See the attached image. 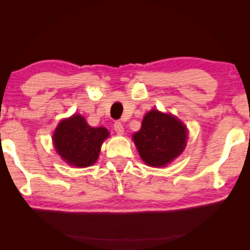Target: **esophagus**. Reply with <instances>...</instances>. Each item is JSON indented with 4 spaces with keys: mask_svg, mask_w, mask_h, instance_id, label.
Wrapping results in <instances>:
<instances>
[{
    "mask_svg": "<svg viewBox=\"0 0 250 250\" xmlns=\"http://www.w3.org/2000/svg\"><path fill=\"white\" fill-rule=\"evenodd\" d=\"M113 129H115V131L118 134H124L125 128H124V125H122L121 122L116 121L115 125H113Z\"/></svg>",
    "mask_w": 250,
    "mask_h": 250,
    "instance_id": "obj_1",
    "label": "esophagus"
}]
</instances>
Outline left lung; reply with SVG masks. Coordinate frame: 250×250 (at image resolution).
<instances>
[{"label": "left lung", "instance_id": "left-lung-1", "mask_svg": "<svg viewBox=\"0 0 250 250\" xmlns=\"http://www.w3.org/2000/svg\"><path fill=\"white\" fill-rule=\"evenodd\" d=\"M132 139L146 166L164 167L184 151L188 129L171 113L152 109L143 118L141 129L133 133Z\"/></svg>", "mask_w": 250, "mask_h": 250}]
</instances>
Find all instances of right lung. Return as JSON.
<instances>
[{"mask_svg": "<svg viewBox=\"0 0 250 250\" xmlns=\"http://www.w3.org/2000/svg\"><path fill=\"white\" fill-rule=\"evenodd\" d=\"M109 137L104 126L94 128L82 115L62 120L53 134L54 146L59 156L76 167H87L97 162L101 145Z\"/></svg>", "mask_w": 250, "mask_h": 250, "instance_id": "add662e5", "label": "right lung"}]
</instances>
